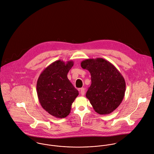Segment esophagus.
Masks as SVG:
<instances>
[{
  "instance_id": "1",
  "label": "esophagus",
  "mask_w": 154,
  "mask_h": 154,
  "mask_svg": "<svg viewBox=\"0 0 154 154\" xmlns=\"http://www.w3.org/2000/svg\"><path fill=\"white\" fill-rule=\"evenodd\" d=\"M85 88H82L80 89V94L82 95H85Z\"/></svg>"
}]
</instances>
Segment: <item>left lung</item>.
Instances as JSON below:
<instances>
[{"mask_svg": "<svg viewBox=\"0 0 154 154\" xmlns=\"http://www.w3.org/2000/svg\"><path fill=\"white\" fill-rule=\"evenodd\" d=\"M82 68L91 75V85L86 97L94 110L109 115L122 103L125 96V81L117 68L103 58L88 59L81 62Z\"/></svg>", "mask_w": 154, "mask_h": 154, "instance_id": "left-lung-1", "label": "left lung"}]
</instances>
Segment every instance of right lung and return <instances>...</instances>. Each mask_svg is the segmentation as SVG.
I'll return each mask as SVG.
<instances>
[{
  "label": "right lung",
  "mask_w": 154,
  "mask_h": 154,
  "mask_svg": "<svg viewBox=\"0 0 154 154\" xmlns=\"http://www.w3.org/2000/svg\"><path fill=\"white\" fill-rule=\"evenodd\" d=\"M73 65L72 60L66 63L56 60L45 68L38 77L36 92L39 101L42 107L55 118L66 117L79 95V91L67 77Z\"/></svg>",
  "instance_id": "obj_1"
}]
</instances>
